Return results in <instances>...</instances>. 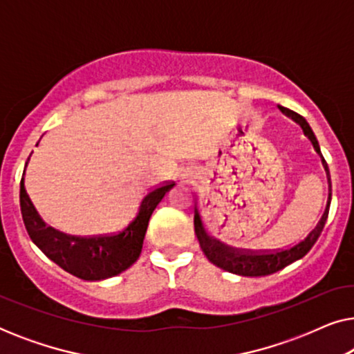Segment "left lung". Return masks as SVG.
Returning a JSON list of instances; mask_svg holds the SVG:
<instances>
[{
	"instance_id": "8db88e82",
	"label": "left lung",
	"mask_w": 354,
	"mask_h": 354,
	"mask_svg": "<svg viewBox=\"0 0 354 354\" xmlns=\"http://www.w3.org/2000/svg\"><path fill=\"white\" fill-rule=\"evenodd\" d=\"M280 111L288 118H292L295 122L301 125L303 132L306 137L311 140L314 149H316L319 156L322 158V164L324 169L327 172V178H328V200H327V206L326 211L321 217V221L317 222V225L309 232L308 236L304 240L299 241V243L290 246L287 250H275V251H251V250H236V248H230V246L222 245L221 241H217L214 239H211L209 235L206 234V230L203 229L200 214H198V209H195V234L196 239L200 241V246L203 250V253L207 259L211 261L212 264L217 266V268L227 270V272L236 274V275H245V277H261V275H269L277 272V270L283 269L285 266L292 264L293 261H297L299 258H303L304 254L308 253L309 250L313 248V245L316 243V240L321 235V232L326 225L327 216H328V207H330V200H332V182H330V174H328V167L324 156L321 154V148H319L317 138L314 132L309 127V124L306 122V119L303 115H299L298 113H295L292 109L283 108V106H279Z\"/></svg>"
}]
</instances>
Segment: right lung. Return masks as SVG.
<instances>
[{
    "label": "right lung",
    "instance_id": "1",
    "mask_svg": "<svg viewBox=\"0 0 354 354\" xmlns=\"http://www.w3.org/2000/svg\"><path fill=\"white\" fill-rule=\"evenodd\" d=\"M24 176H26V169L21 178V211L28 236L53 263L82 280L114 277L129 269L138 259L154 207L176 185L174 182L164 183L145 195L140 203L137 216L118 234L75 236L62 234L43 222L27 195L26 187H24Z\"/></svg>",
    "mask_w": 354,
    "mask_h": 354
}]
</instances>
